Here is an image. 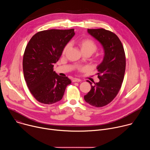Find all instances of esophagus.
<instances>
[{"instance_id":"esophagus-1","label":"esophagus","mask_w":150,"mask_h":150,"mask_svg":"<svg viewBox=\"0 0 150 150\" xmlns=\"http://www.w3.org/2000/svg\"><path fill=\"white\" fill-rule=\"evenodd\" d=\"M81 80L80 79H79V78H74V79H72V82H81Z\"/></svg>"}]
</instances>
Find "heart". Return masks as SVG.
I'll list each match as a JSON object with an SVG mask.
<instances>
[{
  "label": "heart",
  "mask_w": 150,
  "mask_h": 150,
  "mask_svg": "<svg viewBox=\"0 0 150 150\" xmlns=\"http://www.w3.org/2000/svg\"><path fill=\"white\" fill-rule=\"evenodd\" d=\"M78 45L80 48V50L82 53H91L93 54L94 52L96 51L97 49V46L96 44V42L90 38H83L78 41ZM70 47V44H67L65 47H64L62 54H65L68 50L69 49ZM85 68H79V70H85Z\"/></svg>",
  "instance_id": "b5f03b06"
}]
</instances>
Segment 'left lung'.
<instances>
[{"instance_id":"8db88e82","label":"left lung","mask_w":150,"mask_h":150,"mask_svg":"<svg viewBox=\"0 0 150 150\" xmlns=\"http://www.w3.org/2000/svg\"><path fill=\"white\" fill-rule=\"evenodd\" d=\"M89 34L103 47L104 55L97 67L100 81L92 83L91 90L84 100L91 105L101 108L110 103L119 93L123 81L126 68L125 53L122 42L113 33L103 28L88 29Z\"/></svg>"}]
</instances>
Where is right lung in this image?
I'll return each instance as SVG.
<instances>
[{
    "mask_svg": "<svg viewBox=\"0 0 150 150\" xmlns=\"http://www.w3.org/2000/svg\"><path fill=\"white\" fill-rule=\"evenodd\" d=\"M74 29L49 30L33 36L23 57V72L27 87L40 103L51 104L62 100L71 81L53 71L63 49L74 36Z\"/></svg>",
    "mask_w": 150,
    "mask_h": 150,
    "instance_id": "right-lung-1",
    "label": "right lung"
}]
</instances>
